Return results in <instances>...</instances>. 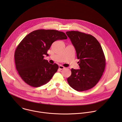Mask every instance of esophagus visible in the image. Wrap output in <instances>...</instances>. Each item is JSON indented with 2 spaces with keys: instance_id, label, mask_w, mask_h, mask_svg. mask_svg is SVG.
I'll return each instance as SVG.
<instances>
[{
  "instance_id": "obj_1",
  "label": "esophagus",
  "mask_w": 122,
  "mask_h": 122,
  "mask_svg": "<svg viewBox=\"0 0 122 122\" xmlns=\"http://www.w3.org/2000/svg\"><path fill=\"white\" fill-rule=\"evenodd\" d=\"M59 68L60 69H65V67L62 65H60V66H59Z\"/></svg>"
}]
</instances>
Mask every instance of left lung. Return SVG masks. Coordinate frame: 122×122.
I'll return each mask as SVG.
<instances>
[{
	"mask_svg": "<svg viewBox=\"0 0 122 122\" xmlns=\"http://www.w3.org/2000/svg\"><path fill=\"white\" fill-rule=\"evenodd\" d=\"M66 34L76 50L80 68L71 69L67 82L76 91L89 90L97 83L105 70L106 59L102 48L90 34L76 31H67Z\"/></svg>",
	"mask_w": 122,
	"mask_h": 122,
	"instance_id": "1",
	"label": "left lung"
}]
</instances>
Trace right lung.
I'll use <instances>...</instances> for the list:
<instances>
[{
    "label": "right lung",
    "mask_w": 122,
    "mask_h": 122,
    "mask_svg": "<svg viewBox=\"0 0 122 122\" xmlns=\"http://www.w3.org/2000/svg\"><path fill=\"white\" fill-rule=\"evenodd\" d=\"M65 33L52 29H39L26 35L17 47L14 54L17 71L27 84L38 87L48 82L57 71L56 64L44 59L54 41L66 40Z\"/></svg>",
    "instance_id": "right-lung-1"
}]
</instances>
